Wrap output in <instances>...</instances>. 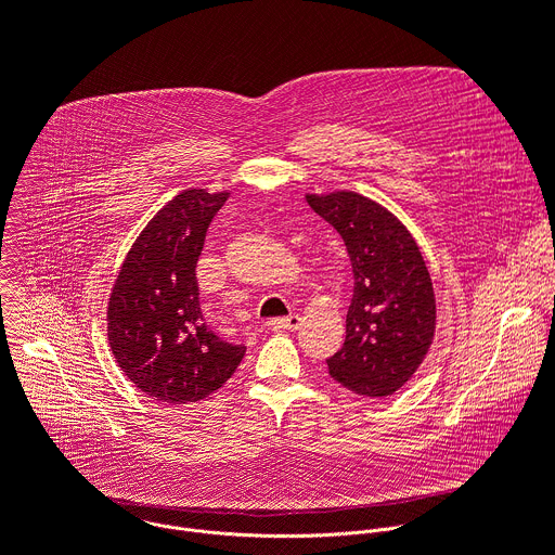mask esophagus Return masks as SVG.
Segmentation results:
<instances>
[{"label":"esophagus","instance_id":"obj_1","mask_svg":"<svg viewBox=\"0 0 555 555\" xmlns=\"http://www.w3.org/2000/svg\"><path fill=\"white\" fill-rule=\"evenodd\" d=\"M298 324H300V315H296V313H292L287 318H274L268 322V326L272 331H294V328H298Z\"/></svg>","mask_w":555,"mask_h":555}]
</instances>
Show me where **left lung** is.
Here are the masks:
<instances>
[{
  "instance_id": "8db88e82",
  "label": "left lung",
  "mask_w": 555,
  "mask_h": 555,
  "mask_svg": "<svg viewBox=\"0 0 555 555\" xmlns=\"http://www.w3.org/2000/svg\"><path fill=\"white\" fill-rule=\"evenodd\" d=\"M307 203L341 235L354 272L346 341L326 359L328 374L359 396H391L415 374L435 337L426 261L404 224L361 194H309Z\"/></svg>"
}]
</instances>
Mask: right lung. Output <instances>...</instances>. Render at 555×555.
<instances>
[{
    "mask_svg": "<svg viewBox=\"0 0 555 555\" xmlns=\"http://www.w3.org/2000/svg\"><path fill=\"white\" fill-rule=\"evenodd\" d=\"M229 192L185 190L168 201L127 253L107 305V339L125 376L168 404L198 402L237 370L246 348L207 328L196 261Z\"/></svg>",
    "mask_w": 555,
    "mask_h": 555,
    "instance_id": "1",
    "label": "right lung"
}]
</instances>
